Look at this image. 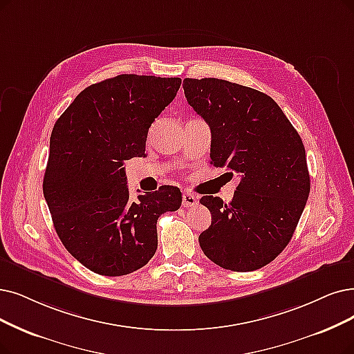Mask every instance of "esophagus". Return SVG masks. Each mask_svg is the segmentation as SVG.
<instances>
[{
  "label": "esophagus",
  "mask_w": 354,
  "mask_h": 354,
  "mask_svg": "<svg viewBox=\"0 0 354 354\" xmlns=\"http://www.w3.org/2000/svg\"><path fill=\"white\" fill-rule=\"evenodd\" d=\"M181 203H183V206L192 207L197 203V199H196V196L192 194V193H183V202Z\"/></svg>",
  "instance_id": "esophagus-1"
}]
</instances>
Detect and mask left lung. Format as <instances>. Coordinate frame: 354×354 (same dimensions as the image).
<instances>
[{
	"label": "left lung",
	"instance_id": "8db88e82",
	"mask_svg": "<svg viewBox=\"0 0 354 354\" xmlns=\"http://www.w3.org/2000/svg\"><path fill=\"white\" fill-rule=\"evenodd\" d=\"M183 88L210 128V164L241 178L230 203L201 199L212 214L201 248L226 270H257L285 250L305 209L310 181L302 139L261 91L218 78H186Z\"/></svg>",
	"mask_w": 354,
	"mask_h": 354
}]
</instances>
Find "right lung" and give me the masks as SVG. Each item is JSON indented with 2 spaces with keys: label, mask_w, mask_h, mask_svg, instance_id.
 Listing matches in <instances>:
<instances>
[{
  "label": "right lung",
  "mask_w": 354,
  "mask_h": 354,
  "mask_svg": "<svg viewBox=\"0 0 354 354\" xmlns=\"http://www.w3.org/2000/svg\"><path fill=\"white\" fill-rule=\"evenodd\" d=\"M180 84L153 75L109 78L82 90L53 126L45 199L65 248L97 274L144 267L158 247V218L181 206L174 186L131 199L123 167L144 157L149 126Z\"/></svg>",
  "instance_id": "obj_1"
}]
</instances>
